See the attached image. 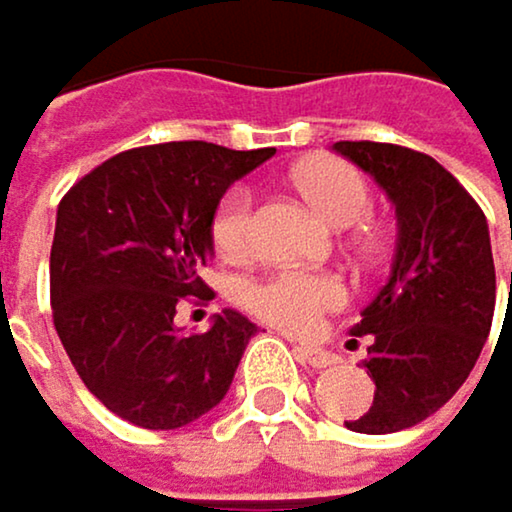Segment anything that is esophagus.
<instances>
[{
    "label": "esophagus",
    "instance_id": "obj_1",
    "mask_svg": "<svg viewBox=\"0 0 512 512\" xmlns=\"http://www.w3.org/2000/svg\"><path fill=\"white\" fill-rule=\"evenodd\" d=\"M295 354H298L304 363H311V367H317V370L332 367V363L339 360L332 351H326V348H320V345H314V342H298V345H295Z\"/></svg>",
    "mask_w": 512,
    "mask_h": 512
}]
</instances>
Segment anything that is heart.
<instances>
[{
    "instance_id": "heart-1",
    "label": "heart",
    "mask_w": 512,
    "mask_h": 512,
    "mask_svg": "<svg viewBox=\"0 0 512 512\" xmlns=\"http://www.w3.org/2000/svg\"><path fill=\"white\" fill-rule=\"evenodd\" d=\"M295 183L301 195L329 226H354L370 214V186L363 173L348 161H311L298 167ZM251 192L245 186L226 192L214 214V245L226 258H242L251 248ZM248 307L261 320L282 329L307 332L314 329L320 314L332 311L345 301V286L329 273L279 270L248 286Z\"/></svg>"
}]
</instances>
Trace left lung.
Returning <instances> with one entry per match:
<instances>
[{"label":"left lung","mask_w":512,"mask_h":512,"mask_svg":"<svg viewBox=\"0 0 512 512\" xmlns=\"http://www.w3.org/2000/svg\"><path fill=\"white\" fill-rule=\"evenodd\" d=\"M388 195L398 220L385 286L363 307L373 407L351 432H401L445 407L473 373L494 317L488 220L435 158L388 142H335ZM512 298V273H510Z\"/></svg>","instance_id":"obj_1"}]
</instances>
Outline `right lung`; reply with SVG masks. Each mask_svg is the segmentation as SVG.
<instances>
[{
  "label": "right lung",
  "instance_id": "add662e5",
  "mask_svg": "<svg viewBox=\"0 0 512 512\" xmlns=\"http://www.w3.org/2000/svg\"><path fill=\"white\" fill-rule=\"evenodd\" d=\"M273 155L145 145L108 158L61 198L49 258L55 329L86 388L120 420L180 429L230 392L258 326L223 311L189 335L173 317L186 295L208 292L198 267L214 258L220 198Z\"/></svg>",
  "mask_w": 512,
  "mask_h": 512
}]
</instances>
